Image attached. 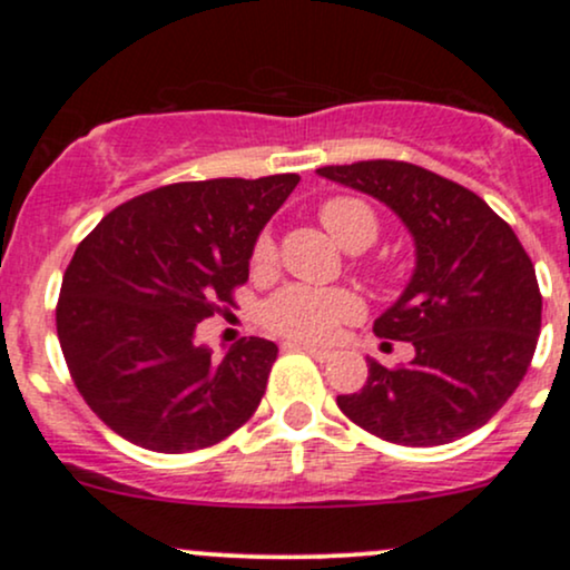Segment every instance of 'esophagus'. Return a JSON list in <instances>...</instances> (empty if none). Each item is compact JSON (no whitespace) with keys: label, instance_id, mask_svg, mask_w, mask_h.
I'll return each mask as SVG.
<instances>
[{"label":"esophagus","instance_id":"34e87169","mask_svg":"<svg viewBox=\"0 0 570 570\" xmlns=\"http://www.w3.org/2000/svg\"><path fill=\"white\" fill-rule=\"evenodd\" d=\"M286 348L307 353V356H313V358H316V362H322V364L330 362V358H332L330 351H318V348H313V345H307V343H286Z\"/></svg>","mask_w":570,"mask_h":570}]
</instances>
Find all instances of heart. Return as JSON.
Wrapping results in <instances>:
<instances>
[{"instance_id":"b5f03b06","label":"heart","mask_w":570,"mask_h":570,"mask_svg":"<svg viewBox=\"0 0 570 570\" xmlns=\"http://www.w3.org/2000/svg\"><path fill=\"white\" fill-rule=\"evenodd\" d=\"M324 227L340 246L367 248L377 238V217L370 203L358 198H330L318 212ZM276 244L263 233L254 244L252 263L271 265ZM362 316V299L348 289H316V286L289 284L273 294L263 307V324L276 335L297 343H330L343 324Z\"/></svg>"}]
</instances>
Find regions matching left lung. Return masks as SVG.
I'll list each match as a JSON object with an SVG mask.
<instances>
[{"label":"left lung","mask_w":570,"mask_h":570,"mask_svg":"<svg viewBox=\"0 0 570 570\" xmlns=\"http://www.w3.org/2000/svg\"><path fill=\"white\" fill-rule=\"evenodd\" d=\"M318 174L372 195L415 238L407 289L375 335L404 340L415 358L383 367L337 396L356 426L385 442L436 448L485 426L525 377L541 332V292L512 227L472 189L404 160L324 166Z\"/></svg>","instance_id":"1"}]
</instances>
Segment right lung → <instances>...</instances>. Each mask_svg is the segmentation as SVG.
<instances>
[{
  "label": "right lung",
  "instance_id": "right-lung-1",
  "mask_svg": "<svg viewBox=\"0 0 570 570\" xmlns=\"http://www.w3.org/2000/svg\"><path fill=\"white\" fill-rule=\"evenodd\" d=\"M297 174L179 181L130 198L82 238L56 330L71 381L122 440L193 453L259 407L278 345L244 337L212 358L195 326L235 307L257 235Z\"/></svg>",
  "mask_w": 570,
  "mask_h": 570
}]
</instances>
